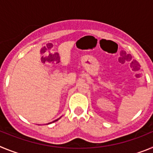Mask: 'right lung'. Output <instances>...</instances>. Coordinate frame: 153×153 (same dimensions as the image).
<instances>
[{"mask_svg":"<svg viewBox=\"0 0 153 153\" xmlns=\"http://www.w3.org/2000/svg\"><path fill=\"white\" fill-rule=\"evenodd\" d=\"M56 120H55V121H56ZM53 122H54V121H53Z\"/></svg>","mask_w":153,"mask_h":153,"instance_id":"1","label":"right lung"}]
</instances>
